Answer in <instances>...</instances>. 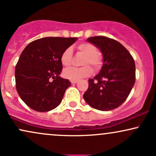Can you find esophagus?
<instances>
[{
    "label": "esophagus",
    "mask_w": 156,
    "mask_h": 156,
    "mask_svg": "<svg viewBox=\"0 0 156 156\" xmlns=\"http://www.w3.org/2000/svg\"><path fill=\"white\" fill-rule=\"evenodd\" d=\"M70 82L72 84H76L78 82L77 80H70Z\"/></svg>",
    "instance_id": "esophagus-1"
}]
</instances>
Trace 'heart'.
Segmentation results:
<instances>
[{
  "label": "heart",
  "instance_id": "heart-1",
  "mask_svg": "<svg viewBox=\"0 0 156 156\" xmlns=\"http://www.w3.org/2000/svg\"><path fill=\"white\" fill-rule=\"evenodd\" d=\"M78 53L84 55L82 61L81 67H72L64 70L63 74L64 77L70 80H79L80 78L90 76L93 73V66L95 70H98L103 64V56L98 52L97 48L93 44L90 43H83L76 46ZM61 64L64 67L70 66L72 61V50L71 48H67L61 53L60 57Z\"/></svg>",
  "mask_w": 156,
  "mask_h": 156
}]
</instances>
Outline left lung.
Segmentation results:
<instances>
[{
    "label": "left lung",
    "mask_w": 156,
    "mask_h": 156,
    "mask_svg": "<svg viewBox=\"0 0 156 156\" xmlns=\"http://www.w3.org/2000/svg\"><path fill=\"white\" fill-rule=\"evenodd\" d=\"M101 50L103 64L101 72L88 80L84 99L94 108L111 111L126 101L135 82V63L124 46L104 36L88 38Z\"/></svg>",
    "instance_id": "1"
}]
</instances>
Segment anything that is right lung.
<instances>
[{
    "label": "right lung",
    "mask_w": 156,
    "mask_h": 156,
    "mask_svg": "<svg viewBox=\"0 0 156 156\" xmlns=\"http://www.w3.org/2000/svg\"><path fill=\"white\" fill-rule=\"evenodd\" d=\"M77 38L47 37L34 40L21 53L15 69L17 93L32 109L46 112L61 103L71 85L61 78L62 52Z\"/></svg>",
    "instance_id": "1"
}]
</instances>
